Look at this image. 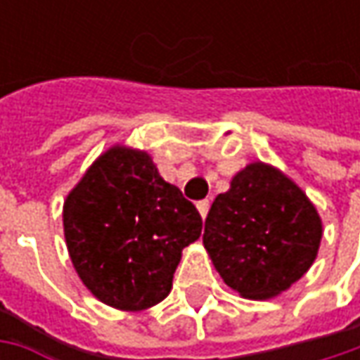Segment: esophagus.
Here are the masks:
<instances>
[{"mask_svg":"<svg viewBox=\"0 0 360 360\" xmlns=\"http://www.w3.org/2000/svg\"><path fill=\"white\" fill-rule=\"evenodd\" d=\"M196 208H198V212H200L202 218H206V214H208V208H210V202L200 200L198 204H196Z\"/></svg>","mask_w":360,"mask_h":360,"instance_id":"esophagus-1","label":"esophagus"}]
</instances>
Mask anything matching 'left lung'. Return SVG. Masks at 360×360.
<instances>
[{"label":"left lung","instance_id":"obj_1","mask_svg":"<svg viewBox=\"0 0 360 360\" xmlns=\"http://www.w3.org/2000/svg\"><path fill=\"white\" fill-rule=\"evenodd\" d=\"M323 238L316 206L278 168L252 162L218 194L204 224V248L226 286L266 300L307 274Z\"/></svg>","mask_w":360,"mask_h":360}]
</instances>
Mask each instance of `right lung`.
<instances>
[{
	"instance_id": "add662e5",
	"label": "right lung",
	"mask_w": 360,
	"mask_h": 360,
	"mask_svg": "<svg viewBox=\"0 0 360 360\" xmlns=\"http://www.w3.org/2000/svg\"><path fill=\"white\" fill-rule=\"evenodd\" d=\"M202 218L152 156L116 144L94 160L63 202V236L79 281L98 300L126 312L162 302L172 290Z\"/></svg>"
}]
</instances>
